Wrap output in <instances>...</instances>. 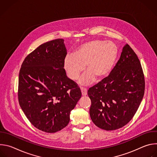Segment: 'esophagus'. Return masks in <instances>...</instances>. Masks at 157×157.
<instances>
[{
  "mask_svg": "<svg viewBox=\"0 0 157 157\" xmlns=\"http://www.w3.org/2000/svg\"><path fill=\"white\" fill-rule=\"evenodd\" d=\"M81 90L82 95V96H86V95H87V89H86V87H81Z\"/></svg>",
  "mask_w": 157,
  "mask_h": 157,
  "instance_id": "obj_1",
  "label": "esophagus"
}]
</instances>
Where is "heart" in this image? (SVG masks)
<instances>
[{
  "label": "heart",
  "instance_id": "obj_1",
  "mask_svg": "<svg viewBox=\"0 0 157 157\" xmlns=\"http://www.w3.org/2000/svg\"><path fill=\"white\" fill-rule=\"evenodd\" d=\"M118 55L116 44L104 40H94L79 45L73 55L67 56L64 69L72 80H76L84 70L87 72L81 78L79 83L86 85L94 80L107 76L113 69Z\"/></svg>",
  "mask_w": 157,
  "mask_h": 157
}]
</instances>
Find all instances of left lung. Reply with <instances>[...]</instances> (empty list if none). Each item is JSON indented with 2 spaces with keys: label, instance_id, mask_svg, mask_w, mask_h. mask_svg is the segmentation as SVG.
<instances>
[{
  "label": "left lung",
  "instance_id": "obj_1",
  "mask_svg": "<svg viewBox=\"0 0 157 157\" xmlns=\"http://www.w3.org/2000/svg\"><path fill=\"white\" fill-rule=\"evenodd\" d=\"M144 91L145 78L140 60L126 44L110 75L88 89L91 120L105 130L124 127L136 113Z\"/></svg>",
  "mask_w": 157,
  "mask_h": 157
}]
</instances>
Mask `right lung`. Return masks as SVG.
Segmentation results:
<instances>
[{
  "mask_svg": "<svg viewBox=\"0 0 157 157\" xmlns=\"http://www.w3.org/2000/svg\"><path fill=\"white\" fill-rule=\"evenodd\" d=\"M64 40L43 43L27 56L19 72L18 99L21 109L38 129L55 133L70 122L81 97L77 83L66 76Z\"/></svg>",
  "mask_w": 157,
  "mask_h": 157,
  "instance_id": "right-lung-1",
  "label": "right lung"
}]
</instances>
